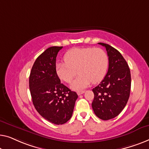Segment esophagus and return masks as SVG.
I'll return each instance as SVG.
<instances>
[{
	"label": "esophagus",
	"instance_id": "esophagus-1",
	"mask_svg": "<svg viewBox=\"0 0 149 149\" xmlns=\"http://www.w3.org/2000/svg\"><path fill=\"white\" fill-rule=\"evenodd\" d=\"M83 93H84V91H77V94L78 95H82Z\"/></svg>",
	"mask_w": 149,
	"mask_h": 149
}]
</instances>
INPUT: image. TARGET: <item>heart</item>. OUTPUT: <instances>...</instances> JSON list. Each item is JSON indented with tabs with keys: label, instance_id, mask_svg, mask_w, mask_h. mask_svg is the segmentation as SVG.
<instances>
[{
	"label": "heart",
	"instance_id": "b5f03b06",
	"mask_svg": "<svg viewBox=\"0 0 149 149\" xmlns=\"http://www.w3.org/2000/svg\"><path fill=\"white\" fill-rule=\"evenodd\" d=\"M65 62H57L55 65L58 77L71 83L77 72L79 75L72 84V89L85 88L90 84L100 82L105 76L109 65L108 55L100 48H75L67 52Z\"/></svg>",
	"mask_w": 149,
	"mask_h": 149
}]
</instances>
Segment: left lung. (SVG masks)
Segmentation results:
<instances>
[{
	"label": "left lung",
	"mask_w": 149,
	"mask_h": 149,
	"mask_svg": "<svg viewBox=\"0 0 149 149\" xmlns=\"http://www.w3.org/2000/svg\"><path fill=\"white\" fill-rule=\"evenodd\" d=\"M105 47L109 68L101 82L93 89L95 95L92 107L98 118L109 120L118 116L126 105L131 89L130 70L121 54L111 46Z\"/></svg>",
	"instance_id": "8db88e82"
}]
</instances>
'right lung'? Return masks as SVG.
I'll list each match as a JSON object with an SVG mask.
<instances>
[{
    "instance_id": "1",
    "label": "right lung",
    "mask_w": 149,
    "mask_h": 149,
    "mask_svg": "<svg viewBox=\"0 0 149 149\" xmlns=\"http://www.w3.org/2000/svg\"><path fill=\"white\" fill-rule=\"evenodd\" d=\"M63 47H51L35 61L29 86L33 106L38 113L56 125L63 124L72 116L77 95L61 83L56 74V55Z\"/></svg>"
}]
</instances>
